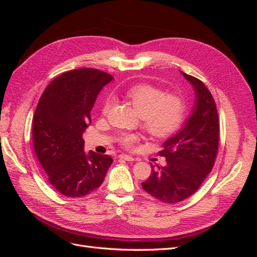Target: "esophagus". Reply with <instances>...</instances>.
<instances>
[{
	"instance_id": "34e87169",
	"label": "esophagus",
	"mask_w": 257,
	"mask_h": 257,
	"mask_svg": "<svg viewBox=\"0 0 257 257\" xmlns=\"http://www.w3.org/2000/svg\"><path fill=\"white\" fill-rule=\"evenodd\" d=\"M119 159L124 160V161H127V162L134 161V158H133V157H131V155H126V154H120V155H119Z\"/></svg>"
}]
</instances>
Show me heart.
Masks as SVG:
<instances>
[{
	"label": "heart",
	"mask_w": 257,
	"mask_h": 257,
	"mask_svg": "<svg viewBox=\"0 0 257 257\" xmlns=\"http://www.w3.org/2000/svg\"><path fill=\"white\" fill-rule=\"evenodd\" d=\"M124 95L141 115L143 128L150 136L167 137L175 133L183 122L185 100L175 93H165L149 83H136L124 91ZM110 106L111 100L106 99L102 107L103 114L108 112ZM136 141L135 134H122L119 137V143L125 148L132 147Z\"/></svg>",
	"instance_id": "b5f03b06"
}]
</instances>
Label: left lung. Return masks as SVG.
<instances>
[{"instance_id":"1","label":"left lung","mask_w":257,"mask_h":257,"mask_svg":"<svg viewBox=\"0 0 257 257\" xmlns=\"http://www.w3.org/2000/svg\"><path fill=\"white\" fill-rule=\"evenodd\" d=\"M195 91L191 115L159 152L165 166H152L143 189L166 204H176L193 195L212 170L219 147V115L211 93L195 77L181 72Z\"/></svg>"}]
</instances>
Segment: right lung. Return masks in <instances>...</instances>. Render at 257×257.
Here are the masks:
<instances>
[{"label": "right lung", "mask_w": 257, "mask_h": 257, "mask_svg": "<svg viewBox=\"0 0 257 257\" xmlns=\"http://www.w3.org/2000/svg\"><path fill=\"white\" fill-rule=\"evenodd\" d=\"M113 77L79 68L54 78L42 94L33 118V146L51 185L62 195L81 197L103 183L113 160L84 152L82 133L104 85Z\"/></svg>", "instance_id": "1"}]
</instances>
